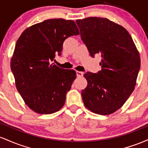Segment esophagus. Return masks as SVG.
Returning <instances> with one entry per match:
<instances>
[{"label":"esophagus","mask_w":148,"mask_h":148,"mask_svg":"<svg viewBox=\"0 0 148 148\" xmlns=\"http://www.w3.org/2000/svg\"><path fill=\"white\" fill-rule=\"evenodd\" d=\"M76 76H77V77H82L83 75H84L83 72H79V71H76Z\"/></svg>","instance_id":"34e87169"}]
</instances>
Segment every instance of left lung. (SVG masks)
<instances>
[{"instance_id": "obj_1", "label": "left lung", "mask_w": 148, "mask_h": 148, "mask_svg": "<svg viewBox=\"0 0 148 148\" xmlns=\"http://www.w3.org/2000/svg\"><path fill=\"white\" fill-rule=\"evenodd\" d=\"M81 40L92 57L99 54L101 70L87 72V87L81 92L85 106L93 113L109 115L130 97L140 67L139 53L128 31L106 18L76 20Z\"/></svg>"}]
</instances>
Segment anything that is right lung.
I'll return each mask as SVG.
<instances>
[{"instance_id": "right-lung-1", "label": "right lung", "mask_w": 148, "mask_h": 148, "mask_svg": "<svg viewBox=\"0 0 148 148\" xmlns=\"http://www.w3.org/2000/svg\"><path fill=\"white\" fill-rule=\"evenodd\" d=\"M79 35L75 22L51 18L31 25L16 41L10 66L23 101L40 114H51L64 106L76 72L51 64L61 55L67 37Z\"/></svg>"}]
</instances>
